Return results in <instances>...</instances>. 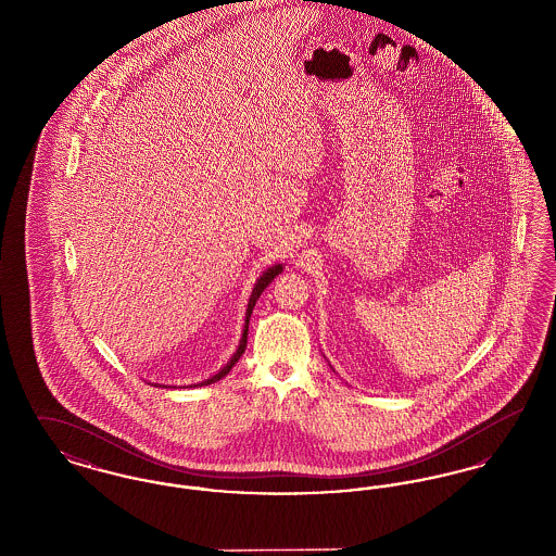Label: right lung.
Listing matches in <instances>:
<instances>
[{
  "label": "right lung",
  "instance_id": "add662e5",
  "mask_svg": "<svg viewBox=\"0 0 556 556\" xmlns=\"http://www.w3.org/2000/svg\"><path fill=\"white\" fill-rule=\"evenodd\" d=\"M283 270V266L281 265H275L270 266L268 270H265L263 273V277L256 281V288H254V291H252V295H250V302H248V311H245V329H243V336H241V342H239L238 352L233 354V358L227 363V367H223V369L218 370L214 377H211V379H206V381H202V383H198V386H208V383H214V381H218V379H223L229 370L233 369L236 367V363H238L239 358H241V354L245 352V344H248V323H250V315H252V308L256 306V300L261 298V293L265 291L266 286L279 275Z\"/></svg>",
  "mask_w": 556,
  "mask_h": 556
}]
</instances>
